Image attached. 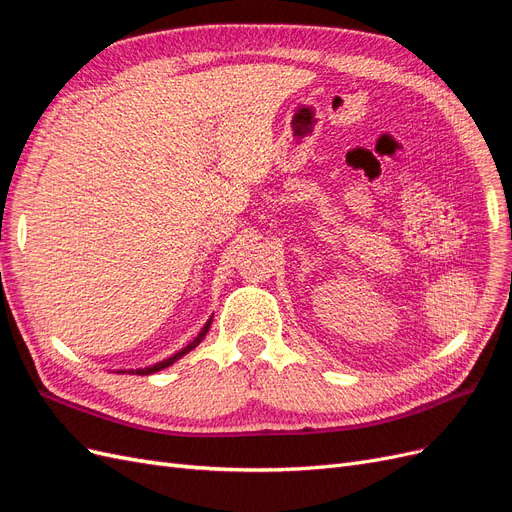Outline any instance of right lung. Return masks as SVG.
<instances>
[{"label": "right lung", "mask_w": 512, "mask_h": 512, "mask_svg": "<svg viewBox=\"0 0 512 512\" xmlns=\"http://www.w3.org/2000/svg\"><path fill=\"white\" fill-rule=\"evenodd\" d=\"M209 327H211V318L207 320V324L203 327V331H200V333L194 337V342H190L188 346L181 348V350H179V352H175L173 356H168V359H164V361H160V363H156V365H151V367H143V369H126V371H128V374H134V376H149V374H156V371H160V369H164V367H170V365H173L175 361H179L183 354H188L190 350H194L200 342H203V337L207 335ZM126 371H121V374H126Z\"/></svg>", "instance_id": "1"}]
</instances>
